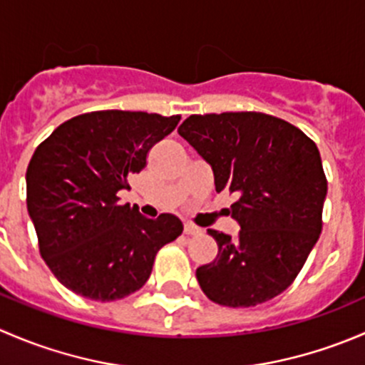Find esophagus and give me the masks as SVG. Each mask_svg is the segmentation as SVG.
I'll return each instance as SVG.
<instances>
[{
    "label": "esophagus",
    "instance_id": "1",
    "mask_svg": "<svg viewBox=\"0 0 365 365\" xmlns=\"http://www.w3.org/2000/svg\"><path fill=\"white\" fill-rule=\"evenodd\" d=\"M183 233L194 235V237H196V235H201V227L194 226V224H185V226H183Z\"/></svg>",
    "mask_w": 365,
    "mask_h": 365
}]
</instances>
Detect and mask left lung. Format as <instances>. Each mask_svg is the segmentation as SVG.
<instances>
[{
    "mask_svg": "<svg viewBox=\"0 0 365 365\" xmlns=\"http://www.w3.org/2000/svg\"><path fill=\"white\" fill-rule=\"evenodd\" d=\"M178 134L212 168L217 192L238 196L230 210L237 237L208 230L219 252L196 270L205 295L226 307L281 295L322 233L327 178L318 146L263 113L192 114Z\"/></svg>",
    "mask_w": 365,
    "mask_h": 365,
    "instance_id": "obj_1",
    "label": "left lung"
}]
</instances>
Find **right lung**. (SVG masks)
<instances>
[{
	"instance_id": "1",
	"label": "right lung",
	"mask_w": 365,
	"mask_h": 365,
	"mask_svg": "<svg viewBox=\"0 0 365 365\" xmlns=\"http://www.w3.org/2000/svg\"><path fill=\"white\" fill-rule=\"evenodd\" d=\"M178 121V114L86 113L35 150L26 171L28 213L40 254L65 288L101 302L130 295L148 281L159 249L182 233L173 213L148 219L116 196Z\"/></svg>"
}]
</instances>
